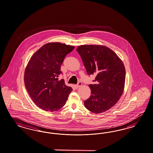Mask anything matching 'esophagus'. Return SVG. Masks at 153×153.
<instances>
[{
    "instance_id": "obj_1",
    "label": "esophagus",
    "mask_w": 153,
    "mask_h": 153,
    "mask_svg": "<svg viewBox=\"0 0 153 153\" xmlns=\"http://www.w3.org/2000/svg\"><path fill=\"white\" fill-rule=\"evenodd\" d=\"M82 85V83L80 82H78V83L77 85H75V88H78Z\"/></svg>"
}]
</instances>
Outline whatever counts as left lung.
I'll list each match as a JSON object with an SVG mask.
<instances>
[{
  "label": "left lung",
  "instance_id": "left-lung-1",
  "mask_svg": "<svg viewBox=\"0 0 153 153\" xmlns=\"http://www.w3.org/2000/svg\"><path fill=\"white\" fill-rule=\"evenodd\" d=\"M88 75H95L90 85V97L84 101L85 107L94 113L104 112L118 102L124 88L125 68L117 55L108 47L80 45L76 49Z\"/></svg>",
  "mask_w": 153,
  "mask_h": 153
}]
</instances>
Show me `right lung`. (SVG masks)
I'll list each match as a JSON object with an SVG mask.
<instances>
[{"instance_id": "add662e5", "label": "right lung", "mask_w": 153, "mask_h": 153, "mask_svg": "<svg viewBox=\"0 0 153 153\" xmlns=\"http://www.w3.org/2000/svg\"><path fill=\"white\" fill-rule=\"evenodd\" d=\"M73 46L60 42L45 44L30 58L24 73V84L29 95L39 107L57 111L64 106L73 91L63 79L58 80L61 65Z\"/></svg>"}]
</instances>
